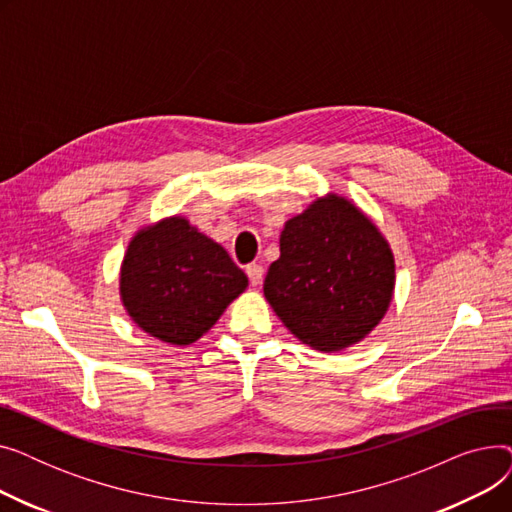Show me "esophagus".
<instances>
[{
	"instance_id": "obj_1",
	"label": "esophagus",
	"mask_w": 512,
	"mask_h": 512,
	"mask_svg": "<svg viewBox=\"0 0 512 512\" xmlns=\"http://www.w3.org/2000/svg\"><path fill=\"white\" fill-rule=\"evenodd\" d=\"M245 272H247L249 282H251L253 286H259V284H261V280H263V265H259V263H249Z\"/></svg>"
}]
</instances>
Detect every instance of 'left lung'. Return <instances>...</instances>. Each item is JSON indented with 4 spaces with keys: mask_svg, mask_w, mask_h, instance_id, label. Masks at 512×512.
I'll use <instances>...</instances> for the list:
<instances>
[{
    "mask_svg": "<svg viewBox=\"0 0 512 512\" xmlns=\"http://www.w3.org/2000/svg\"><path fill=\"white\" fill-rule=\"evenodd\" d=\"M394 290L386 238L342 197L286 222L263 292L282 324L315 351H342L384 317Z\"/></svg>",
    "mask_w": 512,
    "mask_h": 512,
    "instance_id": "8db88e82",
    "label": "left lung"
}]
</instances>
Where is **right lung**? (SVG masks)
<instances>
[{"label": "right lung", "mask_w": 512, "mask_h": 512, "mask_svg": "<svg viewBox=\"0 0 512 512\" xmlns=\"http://www.w3.org/2000/svg\"><path fill=\"white\" fill-rule=\"evenodd\" d=\"M247 284L224 247L184 218L134 236L120 274V294L134 324L180 346L199 340Z\"/></svg>", "instance_id": "add662e5"}]
</instances>
